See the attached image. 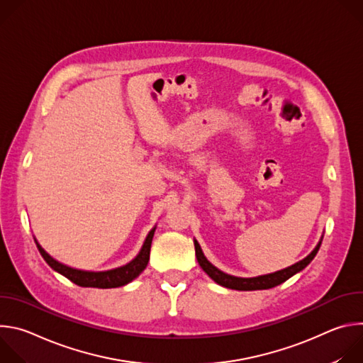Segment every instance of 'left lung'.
Masks as SVG:
<instances>
[{
	"instance_id": "8db88e82",
	"label": "left lung",
	"mask_w": 363,
	"mask_h": 363,
	"mask_svg": "<svg viewBox=\"0 0 363 363\" xmlns=\"http://www.w3.org/2000/svg\"><path fill=\"white\" fill-rule=\"evenodd\" d=\"M320 244H322V240L319 241L316 248L312 252H310L306 258H303L301 262H298V263H296V264H293V266H290L284 270H280V272H276V273H272V274H266V276L242 279V277H234V276L225 274L221 270H218L217 267H214L205 258L198 241L194 240L195 255H196V260H198L199 266L202 267V270L206 274H208L216 283H218L220 286H224V287L233 289V290H244V291H247V290H266V289H272V287H276V286L284 283L286 280H289L291 276H294L296 273L303 270L310 262L313 260L315 255L318 254V251L320 248Z\"/></svg>"
}]
</instances>
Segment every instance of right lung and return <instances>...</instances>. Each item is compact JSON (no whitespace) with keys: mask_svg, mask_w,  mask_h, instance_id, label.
<instances>
[{"mask_svg":"<svg viewBox=\"0 0 363 363\" xmlns=\"http://www.w3.org/2000/svg\"><path fill=\"white\" fill-rule=\"evenodd\" d=\"M155 228H157V227H155ZM155 228H152L149 231L139 254L133 258L130 263H128L126 266L113 269V270H108V272H83V270L67 267V266L59 263L57 260H55V258L51 255H48L37 241H35V244H37V248H38L40 254L43 255V258L45 260V263L51 269L56 270L57 273L67 277L74 284H77L80 287L112 289V287H121V286H125V284L130 283L133 279H136L146 269L147 262H149L150 244H152V238H153V234H155Z\"/></svg>","mask_w":363,"mask_h":363,"instance_id":"add662e5","label":"right lung"}]
</instances>
